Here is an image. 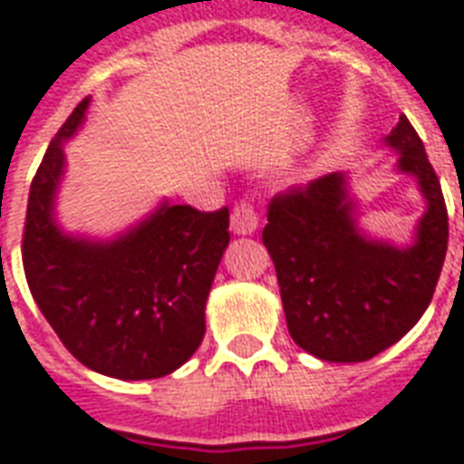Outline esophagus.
I'll use <instances>...</instances> for the list:
<instances>
[{
  "label": "esophagus",
  "instance_id": "34e87169",
  "mask_svg": "<svg viewBox=\"0 0 464 464\" xmlns=\"http://www.w3.org/2000/svg\"><path fill=\"white\" fill-rule=\"evenodd\" d=\"M257 224H260V217L250 202H238L233 207L231 214V231L238 233V236H250V233L257 231Z\"/></svg>",
  "mask_w": 464,
  "mask_h": 464
}]
</instances>
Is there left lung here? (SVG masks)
<instances>
[{"label": "left lung", "mask_w": 464, "mask_h": 464, "mask_svg": "<svg viewBox=\"0 0 464 464\" xmlns=\"http://www.w3.org/2000/svg\"><path fill=\"white\" fill-rule=\"evenodd\" d=\"M385 144L426 199L411 246L371 240L356 228L344 173L269 202L262 243L275 262L286 324L294 342L323 361H368L400 342L431 304L446 260V199L417 130L400 115Z\"/></svg>", "instance_id": "8db88e82"}]
</instances>
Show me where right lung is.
<instances>
[{
    "instance_id": "right-lung-1",
    "label": "right lung",
    "mask_w": 464,
    "mask_h": 464,
    "mask_svg": "<svg viewBox=\"0 0 464 464\" xmlns=\"http://www.w3.org/2000/svg\"><path fill=\"white\" fill-rule=\"evenodd\" d=\"M89 101L60 127L31 182L21 247L25 282L83 366L120 381L163 378L202 344L204 305L231 240L228 209L163 202L118 238L67 236L54 221L62 144L82 127Z\"/></svg>"
}]
</instances>
